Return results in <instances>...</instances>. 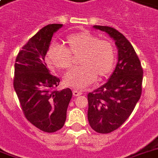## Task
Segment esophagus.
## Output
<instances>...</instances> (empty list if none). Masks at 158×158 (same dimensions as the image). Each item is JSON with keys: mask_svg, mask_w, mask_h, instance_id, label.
Returning a JSON list of instances; mask_svg holds the SVG:
<instances>
[{"mask_svg": "<svg viewBox=\"0 0 158 158\" xmlns=\"http://www.w3.org/2000/svg\"><path fill=\"white\" fill-rule=\"evenodd\" d=\"M72 93H73V96L74 97L80 96V95L82 94V93H81V91H77V90H73L72 91Z\"/></svg>", "mask_w": 158, "mask_h": 158, "instance_id": "1", "label": "esophagus"}]
</instances>
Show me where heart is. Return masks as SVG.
<instances>
[{"label":"heart","mask_w":158,"mask_h":158,"mask_svg":"<svg viewBox=\"0 0 158 158\" xmlns=\"http://www.w3.org/2000/svg\"><path fill=\"white\" fill-rule=\"evenodd\" d=\"M81 54L79 65L65 74L64 82L74 89H83L94 81L108 77L114 68L116 53L110 40H101L93 33L83 31L65 38V46L52 44L46 53L50 68L68 70L73 63L72 55Z\"/></svg>","instance_id":"b5f03b06"}]
</instances>
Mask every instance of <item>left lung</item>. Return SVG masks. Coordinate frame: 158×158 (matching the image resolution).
Returning <instances> with one entry per match:
<instances>
[{"mask_svg":"<svg viewBox=\"0 0 158 158\" xmlns=\"http://www.w3.org/2000/svg\"><path fill=\"white\" fill-rule=\"evenodd\" d=\"M106 32L115 41L118 63L109 81L87 94V118L93 130L107 134L127 119L142 92L143 69L133 46L121 33L108 26H93Z\"/></svg>","mask_w":158,"mask_h":158,"instance_id":"1","label":"left lung"}]
</instances>
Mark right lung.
Returning a JSON list of instances; mask_svg holds the SVG:
<instances>
[{"label": "right lung", "instance_id": "add662e5", "mask_svg": "<svg viewBox=\"0 0 158 158\" xmlns=\"http://www.w3.org/2000/svg\"><path fill=\"white\" fill-rule=\"evenodd\" d=\"M62 24H49L41 28L22 48L16 58L13 87L21 108L28 121L42 131L60 130L72 97L70 88L57 91L60 79L51 75L45 55L53 34Z\"/></svg>", "mask_w": 158, "mask_h": 158}]
</instances>
